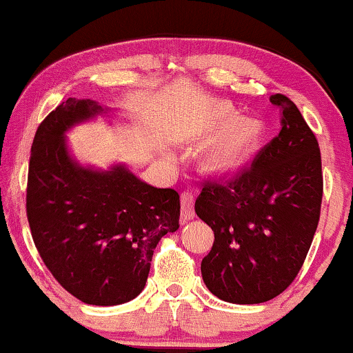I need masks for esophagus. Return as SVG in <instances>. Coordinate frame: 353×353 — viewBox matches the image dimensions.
<instances>
[{"label":"esophagus","instance_id":"34e87169","mask_svg":"<svg viewBox=\"0 0 353 353\" xmlns=\"http://www.w3.org/2000/svg\"><path fill=\"white\" fill-rule=\"evenodd\" d=\"M181 201V223L190 221L194 218V198L190 192H183L180 196Z\"/></svg>","mask_w":353,"mask_h":353}]
</instances>
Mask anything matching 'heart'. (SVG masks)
<instances>
[{
    "label": "heart",
    "instance_id": "obj_1",
    "mask_svg": "<svg viewBox=\"0 0 353 353\" xmlns=\"http://www.w3.org/2000/svg\"><path fill=\"white\" fill-rule=\"evenodd\" d=\"M201 132L211 137L196 152L200 167L214 175H230L258 153L268 128L259 119L238 117L233 107L214 105L201 122Z\"/></svg>",
    "mask_w": 353,
    "mask_h": 353
}]
</instances>
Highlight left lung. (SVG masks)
<instances>
[{
    "label": "left lung",
    "mask_w": 353,
    "mask_h": 353,
    "mask_svg": "<svg viewBox=\"0 0 353 353\" xmlns=\"http://www.w3.org/2000/svg\"><path fill=\"white\" fill-rule=\"evenodd\" d=\"M281 132L251 167L206 180L194 211L214 231L201 261L211 294L231 304L274 299L301 271L322 203V161L314 132L291 99L271 95Z\"/></svg>",
    "instance_id": "obj_1"
}]
</instances>
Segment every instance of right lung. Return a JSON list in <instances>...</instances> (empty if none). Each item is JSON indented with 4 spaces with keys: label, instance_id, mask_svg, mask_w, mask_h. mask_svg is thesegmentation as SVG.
<instances>
[{
    "label": "right lung",
    "instance_id": "add662e5",
    "mask_svg": "<svg viewBox=\"0 0 353 353\" xmlns=\"http://www.w3.org/2000/svg\"><path fill=\"white\" fill-rule=\"evenodd\" d=\"M107 114L90 99H68L37 127L28 173L32 239L65 291L92 305L135 299L147 283L153 250L180 221V194L155 188L125 165L82 167L65 132Z\"/></svg>",
    "mask_w": 353,
    "mask_h": 353
}]
</instances>
